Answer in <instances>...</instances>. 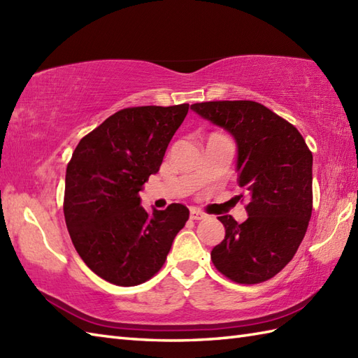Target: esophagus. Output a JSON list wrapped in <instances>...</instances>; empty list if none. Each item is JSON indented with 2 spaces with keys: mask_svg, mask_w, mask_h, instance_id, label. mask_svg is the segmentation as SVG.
<instances>
[{
  "mask_svg": "<svg viewBox=\"0 0 358 358\" xmlns=\"http://www.w3.org/2000/svg\"><path fill=\"white\" fill-rule=\"evenodd\" d=\"M191 218L192 220H203V218H206V214H204V212H201L200 209L192 208L191 209Z\"/></svg>",
  "mask_w": 358,
  "mask_h": 358,
  "instance_id": "obj_1",
  "label": "esophagus"
}]
</instances>
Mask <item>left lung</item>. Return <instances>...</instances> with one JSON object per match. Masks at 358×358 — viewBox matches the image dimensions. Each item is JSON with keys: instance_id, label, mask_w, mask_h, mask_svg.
<instances>
[{"instance_id": "1", "label": "left lung", "mask_w": 358, "mask_h": 358, "mask_svg": "<svg viewBox=\"0 0 358 358\" xmlns=\"http://www.w3.org/2000/svg\"><path fill=\"white\" fill-rule=\"evenodd\" d=\"M191 109L229 132L237 144L238 186L248 220L218 217L224 240L210 252L235 283L272 278L292 260L313 214V154L296 129L255 101L195 103Z\"/></svg>"}]
</instances>
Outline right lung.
<instances>
[{"mask_svg": "<svg viewBox=\"0 0 358 358\" xmlns=\"http://www.w3.org/2000/svg\"><path fill=\"white\" fill-rule=\"evenodd\" d=\"M187 110L189 104L118 110L73 150L66 169V226L83 262L109 283L135 286L155 275L187 222L183 204L148 214L138 195Z\"/></svg>", "mask_w": 358, "mask_h": 358, "instance_id": "obj_1", "label": "right lung"}]
</instances>
